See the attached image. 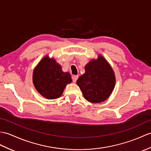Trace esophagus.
<instances>
[{
    "label": "esophagus",
    "instance_id": "1",
    "mask_svg": "<svg viewBox=\"0 0 151 151\" xmlns=\"http://www.w3.org/2000/svg\"><path fill=\"white\" fill-rule=\"evenodd\" d=\"M78 78V75H73L72 76V79H73V82H76L77 79Z\"/></svg>",
    "mask_w": 151,
    "mask_h": 151
}]
</instances>
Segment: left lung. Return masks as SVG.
I'll return each mask as SVG.
<instances>
[{"label": "left lung", "mask_w": 151, "mask_h": 151, "mask_svg": "<svg viewBox=\"0 0 151 151\" xmlns=\"http://www.w3.org/2000/svg\"><path fill=\"white\" fill-rule=\"evenodd\" d=\"M85 73L76 83L83 97L91 103H100L107 100L114 88L116 78L113 69L104 57L99 55L85 66Z\"/></svg>", "instance_id": "left-lung-1"}]
</instances>
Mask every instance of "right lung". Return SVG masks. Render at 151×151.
<instances>
[{
	"label": "right lung",
	"mask_w": 151,
	"mask_h": 151,
	"mask_svg": "<svg viewBox=\"0 0 151 151\" xmlns=\"http://www.w3.org/2000/svg\"><path fill=\"white\" fill-rule=\"evenodd\" d=\"M33 82L42 96L47 99H56L62 95L72 79L68 72L62 71L61 65L54 58L45 56L34 69Z\"/></svg>",
	"instance_id": "right-lung-1"
}]
</instances>
